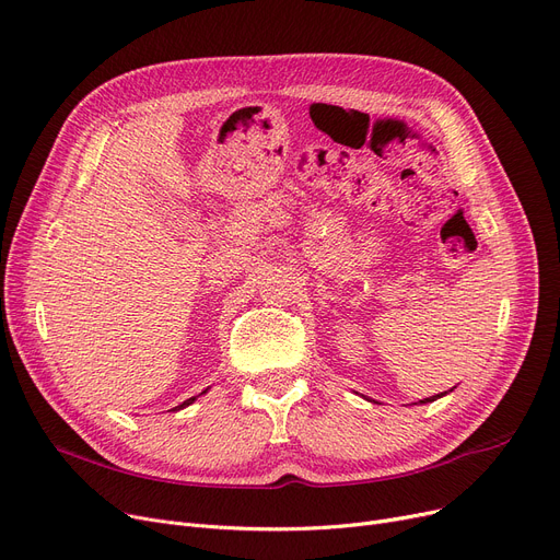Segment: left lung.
Returning a JSON list of instances; mask_svg holds the SVG:
<instances>
[{
    "label": "left lung",
    "instance_id": "left-lung-1",
    "mask_svg": "<svg viewBox=\"0 0 560 560\" xmlns=\"http://www.w3.org/2000/svg\"><path fill=\"white\" fill-rule=\"evenodd\" d=\"M445 395V393H443ZM443 395H435V397H429V399H422L420 404H427V401H433V399H438V397H443Z\"/></svg>",
    "mask_w": 560,
    "mask_h": 560
}]
</instances>
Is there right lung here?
<instances>
[{
	"instance_id": "right-lung-1",
	"label": "right lung",
	"mask_w": 560,
	"mask_h": 560,
	"mask_svg": "<svg viewBox=\"0 0 560 560\" xmlns=\"http://www.w3.org/2000/svg\"><path fill=\"white\" fill-rule=\"evenodd\" d=\"M195 401V397H190V399H186L182 406H176V408H184V406H188V404H192Z\"/></svg>"
}]
</instances>
